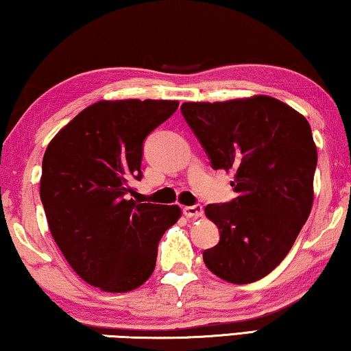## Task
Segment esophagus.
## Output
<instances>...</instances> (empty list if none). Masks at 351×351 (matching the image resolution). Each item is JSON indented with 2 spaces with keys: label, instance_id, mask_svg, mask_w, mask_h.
Segmentation results:
<instances>
[{
  "label": "esophagus",
  "instance_id": "34e87169",
  "mask_svg": "<svg viewBox=\"0 0 351 351\" xmlns=\"http://www.w3.org/2000/svg\"><path fill=\"white\" fill-rule=\"evenodd\" d=\"M203 206L196 204V206H185L184 208V215L189 219H199L203 217Z\"/></svg>",
  "mask_w": 351,
  "mask_h": 351
}]
</instances>
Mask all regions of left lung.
<instances>
[{
	"mask_svg": "<svg viewBox=\"0 0 351 351\" xmlns=\"http://www.w3.org/2000/svg\"><path fill=\"white\" fill-rule=\"evenodd\" d=\"M182 113L214 169L233 172L237 198L208 204L220 241L203 261L214 275L247 285L280 265L308 219L318 152L310 124L270 95L184 102Z\"/></svg>",
	"mask_w": 351,
	"mask_h": 351,
	"instance_id": "left-lung-1",
	"label": "left lung"
}]
</instances>
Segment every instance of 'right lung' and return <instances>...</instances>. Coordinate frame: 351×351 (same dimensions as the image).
Instances as JSON below:
<instances>
[{"mask_svg": "<svg viewBox=\"0 0 351 351\" xmlns=\"http://www.w3.org/2000/svg\"><path fill=\"white\" fill-rule=\"evenodd\" d=\"M179 107L177 100H99L56 134L43 158L40 196L65 261L105 292L142 286L158 244L180 219L177 204L137 203L142 143Z\"/></svg>", "mask_w": 351, "mask_h": 351, "instance_id": "obj_1", "label": "right lung"}]
</instances>
